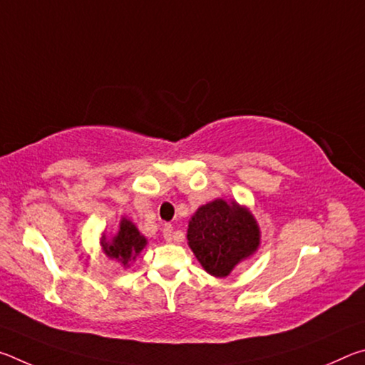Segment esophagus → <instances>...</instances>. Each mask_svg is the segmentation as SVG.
Masks as SVG:
<instances>
[{"instance_id": "1", "label": "esophagus", "mask_w": 365, "mask_h": 365, "mask_svg": "<svg viewBox=\"0 0 365 365\" xmlns=\"http://www.w3.org/2000/svg\"><path fill=\"white\" fill-rule=\"evenodd\" d=\"M163 235H164V240L165 242H170L172 238H174V227L172 225H164V228H163Z\"/></svg>"}]
</instances>
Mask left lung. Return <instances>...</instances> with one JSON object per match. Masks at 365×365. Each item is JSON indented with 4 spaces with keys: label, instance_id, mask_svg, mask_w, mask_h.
<instances>
[{
    "label": "left lung",
    "instance_id": "obj_1",
    "mask_svg": "<svg viewBox=\"0 0 365 365\" xmlns=\"http://www.w3.org/2000/svg\"><path fill=\"white\" fill-rule=\"evenodd\" d=\"M187 240L201 267L224 279L261 245V228L250 207L235 200L209 201L196 209L188 222Z\"/></svg>",
    "mask_w": 365,
    "mask_h": 365
}]
</instances>
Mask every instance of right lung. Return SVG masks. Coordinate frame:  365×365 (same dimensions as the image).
<instances>
[{"label":"right lung","instance_id":"right-lung-1","mask_svg":"<svg viewBox=\"0 0 365 365\" xmlns=\"http://www.w3.org/2000/svg\"><path fill=\"white\" fill-rule=\"evenodd\" d=\"M101 250L110 261L120 262L123 267H130V264L135 262V259L143 251L148 245L145 235L137 228L130 219L123 217L119 222L115 233L108 238L106 233L101 235Z\"/></svg>","mask_w":365,"mask_h":365}]
</instances>
